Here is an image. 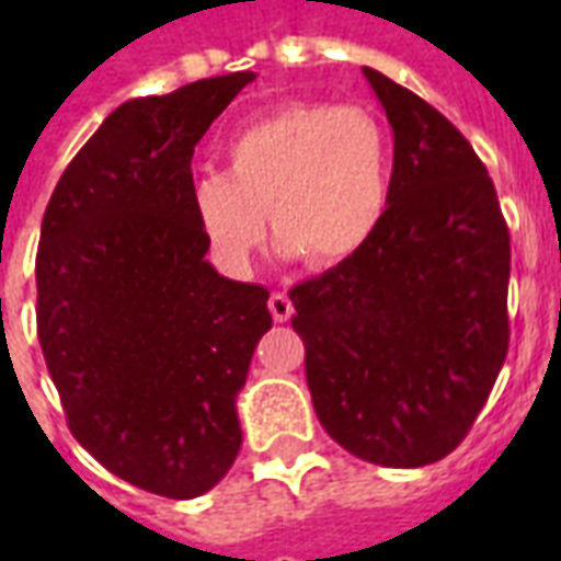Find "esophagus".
Instances as JSON below:
<instances>
[{
  "instance_id": "obj_1",
  "label": "esophagus",
  "mask_w": 561,
  "mask_h": 561,
  "mask_svg": "<svg viewBox=\"0 0 561 561\" xmlns=\"http://www.w3.org/2000/svg\"><path fill=\"white\" fill-rule=\"evenodd\" d=\"M267 306H270V312H273V318H276V321H288V318H291V312H294V306H291V300H288V294H282V291L270 294Z\"/></svg>"
}]
</instances>
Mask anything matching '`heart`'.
Returning <instances> with one entry per match:
<instances>
[{"label":"heart","instance_id":"obj_1","mask_svg":"<svg viewBox=\"0 0 561 561\" xmlns=\"http://www.w3.org/2000/svg\"><path fill=\"white\" fill-rule=\"evenodd\" d=\"M393 152L360 107L288 104L237 128L225 173L192 183V209L221 267L245 273L267 237L285 257L336 267L364 249L388 216Z\"/></svg>","mask_w":561,"mask_h":561}]
</instances>
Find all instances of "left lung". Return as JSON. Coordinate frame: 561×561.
I'll return each instance as SVG.
<instances>
[{
	"label": "left lung",
	"instance_id": "left-lung-1",
	"mask_svg": "<svg viewBox=\"0 0 561 561\" xmlns=\"http://www.w3.org/2000/svg\"><path fill=\"white\" fill-rule=\"evenodd\" d=\"M364 75L393 128L388 216L357 255L294 285L291 328L330 438L417 469L469 435L505 364L511 233L454 123L376 68Z\"/></svg>",
	"mask_w": 561,
	"mask_h": 561
}]
</instances>
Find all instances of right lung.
Returning a JSON list of instances; mask_svg holds the SVG:
<instances>
[{
	"label": "right lung",
	"instance_id": "obj_1",
	"mask_svg": "<svg viewBox=\"0 0 561 561\" xmlns=\"http://www.w3.org/2000/svg\"><path fill=\"white\" fill-rule=\"evenodd\" d=\"M252 71L119 104L44 209L38 342L68 430L116 478L195 499L228 474L237 393L273 328L267 288L219 276L192 156Z\"/></svg>",
	"mask_w": 561,
	"mask_h": 561
}]
</instances>
